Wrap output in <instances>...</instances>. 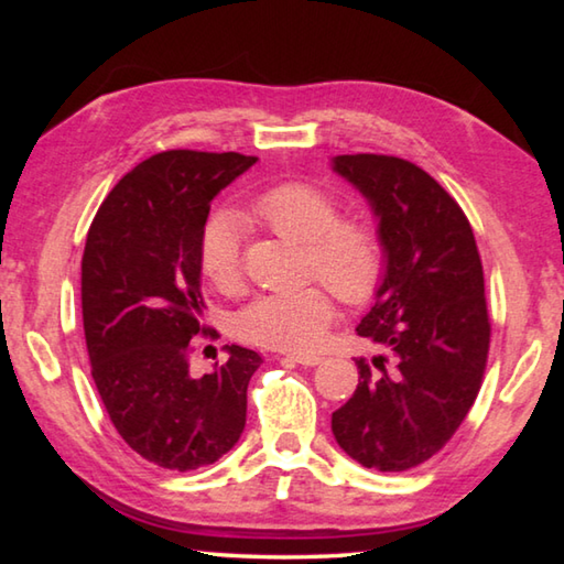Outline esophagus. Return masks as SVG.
Masks as SVG:
<instances>
[{"mask_svg": "<svg viewBox=\"0 0 564 564\" xmlns=\"http://www.w3.org/2000/svg\"><path fill=\"white\" fill-rule=\"evenodd\" d=\"M289 358L301 362V366H318L321 358L318 356H311V352H289Z\"/></svg>", "mask_w": 564, "mask_h": 564, "instance_id": "obj_1", "label": "esophagus"}]
</instances>
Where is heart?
Listing matches in <instances>:
<instances>
[{
	"label": "heart",
	"instance_id": "heart-1",
	"mask_svg": "<svg viewBox=\"0 0 564 564\" xmlns=\"http://www.w3.org/2000/svg\"><path fill=\"white\" fill-rule=\"evenodd\" d=\"M256 221L279 236L305 243L308 271L318 273L343 301L360 303L383 273V246L376 228L360 218H340L330 191L283 181L259 191L248 206ZM198 261L218 291L234 293L243 281L241 224L231 212L214 214L198 236ZM333 318V295L323 283L259 295L238 316V333L259 346L313 348Z\"/></svg>",
	"mask_w": 564,
	"mask_h": 564
}]
</instances>
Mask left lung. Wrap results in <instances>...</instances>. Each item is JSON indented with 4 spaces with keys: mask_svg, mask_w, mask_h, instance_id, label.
Wrapping results in <instances>:
<instances>
[{
    "mask_svg": "<svg viewBox=\"0 0 564 564\" xmlns=\"http://www.w3.org/2000/svg\"><path fill=\"white\" fill-rule=\"evenodd\" d=\"M333 171L368 198L386 253L356 328L388 350L358 358V388L330 417L352 460L403 473L443 451L473 408L490 350L482 263L455 198L405 159L343 154Z\"/></svg>",
    "mask_w": 564,
    "mask_h": 564,
    "instance_id": "1",
    "label": "left lung"
}]
</instances>
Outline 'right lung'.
I'll use <instances>...</instances> for the list:
<instances>
[{
	"label": "right lung",
	"mask_w": 564,
	"mask_h": 564,
	"mask_svg": "<svg viewBox=\"0 0 564 564\" xmlns=\"http://www.w3.org/2000/svg\"><path fill=\"white\" fill-rule=\"evenodd\" d=\"M256 156L171 149L123 176L89 226L82 259V316L91 378L117 433L164 470L212 465L246 425L256 350L191 373L202 323L198 236L218 191ZM216 333V330H214Z\"/></svg>",
	"instance_id": "right-lung-1"
}]
</instances>
